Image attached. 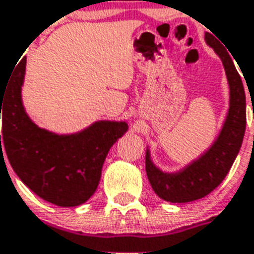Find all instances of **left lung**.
Instances as JSON below:
<instances>
[{
    "label": "left lung",
    "mask_w": 254,
    "mask_h": 254,
    "mask_svg": "<svg viewBox=\"0 0 254 254\" xmlns=\"http://www.w3.org/2000/svg\"><path fill=\"white\" fill-rule=\"evenodd\" d=\"M204 39L222 59L230 87V108L217 141L198 160L192 161L183 171L176 174L161 172L152 163L149 151H146L145 171L148 180L156 194L171 203L192 202L204 198L217 189L232 168L245 134L247 99L241 75L238 74L230 54H227L222 44L211 33H206Z\"/></svg>",
    "instance_id": "left-lung-1"
}]
</instances>
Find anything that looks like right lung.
<instances>
[{"label": "right lung", "mask_w": 254, "mask_h": 254, "mask_svg": "<svg viewBox=\"0 0 254 254\" xmlns=\"http://www.w3.org/2000/svg\"><path fill=\"white\" fill-rule=\"evenodd\" d=\"M25 64L22 58L0 91L1 159L6 152L17 176L41 199L62 207L79 206L95 192L109 149L127 124L99 121L68 136L40 129L22 106Z\"/></svg>", "instance_id": "obj_1"}]
</instances>
